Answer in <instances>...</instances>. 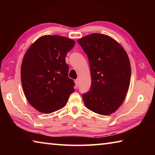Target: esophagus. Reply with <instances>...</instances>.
Segmentation results:
<instances>
[{
  "label": "esophagus",
  "mask_w": 155,
  "mask_h": 155,
  "mask_svg": "<svg viewBox=\"0 0 155 155\" xmlns=\"http://www.w3.org/2000/svg\"><path fill=\"white\" fill-rule=\"evenodd\" d=\"M74 83H75L76 86H77V87H78V85H79V79H78V78H77V79H76L74 81Z\"/></svg>",
  "instance_id": "34e87169"
}]
</instances>
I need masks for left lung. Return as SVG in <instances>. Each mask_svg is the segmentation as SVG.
<instances>
[{"mask_svg":"<svg viewBox=\"0 0 155 155\" xmlns=\"http://www.w3.org/2000/svg\"><path fill=\"white\" fill-rule=\"evenodd\" d=\"M90 63V91L83 94L90 111L107 115L121 106L130 81V64L123 47L104 34L92 33L78 39Z\"/></svg>","mask_w":155,"mask_h":155,"instance_id":"8db88e82","label":"left lung"}]
</instances>
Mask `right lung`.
<instances>
[{
	"label": "right lung",
	"mask_w": 155,
	"mask_h": 155,
	"mask_svg": "<svg viewBox=\"0 0 155 155\" xmlns=\"http://www.w3.org/2000/svg\"><path fill=\"white\" fill-rule=\"evenodd\" d=\"M75 44L66 37L44 35L30 46L21 65L25 95L33 108L50 114L66 104L74 91L65 56Z\"/></svg>",
	"instance_id": "obj_1"
}]
</instances>
